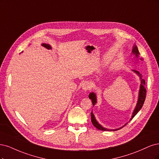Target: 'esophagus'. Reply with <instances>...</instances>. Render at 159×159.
Listing matches in <instances>:
<instances>
[{"label":"esophagus","mask_w":159,"mask_h":159,"mask_svg":"<svg viewBox=\"0 0 159 159\" xmlns=\"http://www.w3.org/2000/svg\"><path fill=\"white\" fill-rule=\"evenodd\" d=\"M91 88V83L89 81H86L82 85V89L84 91H86Z\"/></svg>","instance_id":"34e87169"}]
</instances>
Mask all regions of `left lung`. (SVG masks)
<instances>
[{
	"instance_id": "8db88e82",
	"label": "left lung",
	"mask_w": 159,
	"mask_h": 159,
	"mask_svg": "<svg viewBox=\"0 0 159 159\" xmlns=\"http://www.w3.org/2000/svg\"><path fill=\"white\" fill-rule=\"evenodd\" d=\"M132 53L134 54L135 56V58L137 59L139 58V50H138V48L137 46L135 45H134V48H133V49H132ZM140 60H143L142 58H140ZM133 71H134V73H135L138 76H139L140 78V80H141V84H140V88H139V96H138V100H137V104H136V106L135 107V109L134 110V111H133V114H132V116H131V118L130 119V120H131L134 117H135V116L140 111V110L141 109V107L143 105V104H144V102L145 100V98H146V93H147V90H146V89L145 87V80L142 79V75L139 73V71H137L136 70H133ZM89 98L92 100V102H93V106L96 104L97 102V98H96V94L95 93H90L89 94ZM91 121H92V123H93V125L97 128V129H99V130H102V131H117L118 129H120L121 128H122L123 127H124L126 124H127V123H126L125 124H124V125H123L122 127H120V128H117V129H107V128L106 127H102L99 123L97 121V120H96V117L94 116V115L93 114V111L91 112Z\"/></svg>"
}]
</instances>
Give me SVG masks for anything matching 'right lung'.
<instances>
[{
	"mask_svg": "<svg viewBox=\"0 0 159 159\" xmlns=\"http://www.w3.org/2000/svg\"><path fill=\"white\" fill-rule=\"evenodd\" d=\"M42 45L43 46V47L45 48L46 49H52V46H51L49 44H47V43H42Z\"/></svg>",
	"mask_w": 159,
	"mask_h": 159,
	"instance_id": "add662e5",
	"label": "right lung"
}]
</instances>
